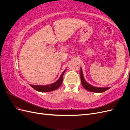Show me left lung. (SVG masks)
I'll return each instance as SVG.
<instances>
[{
	"label": "left lung",
	"mask_w": 130,
	"mask_h": 130,
	"mask_svg": "<svg viewBox=\"0 0 130 130\" xmlns=\"http://www.w3.org/2000/svg\"><path fill=\"white\" fill-rule=\"evenodd\" d=\"M80 77H81V81L82 86H83L86 90H88V91L92 92H95V93H102L106 91V90H107V89L111 88V87H94V86L92 85H90L85 80L81 68V72H80Z\"/></svg>",
	"instance_id": "8db88e82"
}]
</instances>
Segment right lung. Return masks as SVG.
<instances>
[{"label":"right lung","instance_id":"1","mask_svg":"<svg viewBox=\"0 0 130 130\" xmlns=\"http://www.w3.org/2000/svg\"><path fill=\"white\" fill-rule=\"evenodd\" d=\"M66 69H65L63 72L62 73L60 78L53 84H51L48 85H30L31 87H32L34 89L37 91L41 92H48L53 91V90L58 89L61 86L62 82H63V74L65 73Z\"/></svg>","mask_w":130,"mask_h":130}]
</instances>
